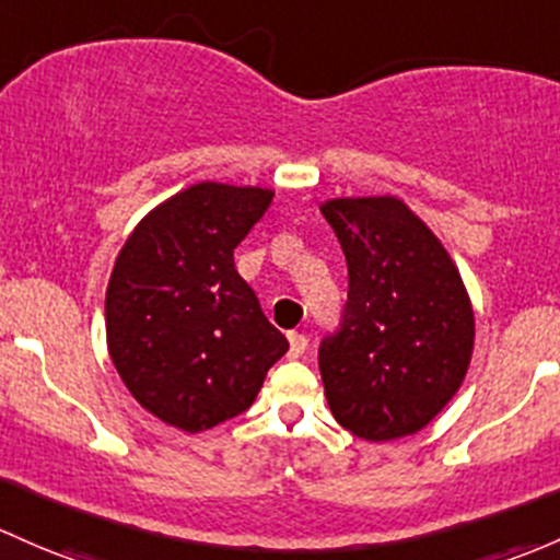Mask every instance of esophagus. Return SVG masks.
Instances as JSON below:
<instances>
[{"label": "esophagus", "mask_w": 560, "mask_h": 560, "mask_svg": "<svg viewBox=\"0 0 560 560\" xmlns=\"http://www.w3.org/2000/svg\"><path fill=\"white\" fill-rule=\"evenodd\" d=\"M287 338H290V357L292 359L303 357L305 349H308V338H305L303 332H290Z\"/></svg>", "instance_id": "obj_1"}]
</instances>
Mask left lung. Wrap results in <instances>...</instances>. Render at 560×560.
<instances>
[{"label": "left lung", "instance_id": "left-lung-1", "mask_svg": "<svg viewBox=\"0 0 560 560\" xmlns=\"http://www.w3.org/2000/svg\"><path fill=\"white\" fill-rule=\"evenodd\" d=\"M349 265L340 329L319 346L335 421L370 443L421 432L464 384L475 314L448 249L394 196L319 206Z\"/></svg>", "mask_w": 560, "mask_h": 560}]
</instances>
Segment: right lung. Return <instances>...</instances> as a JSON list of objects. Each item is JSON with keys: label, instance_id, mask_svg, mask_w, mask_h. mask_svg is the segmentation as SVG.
<instances>
[{"label": "right lung", "instance_id": "obj_1", "mask_svg": "<svg viewBox=\"0 0 560 560\" xmlns=\"http://www.w3.org/2000/svg\"><path fill=\"white\" fill-rule=\"evenodd\" d=\"M270 201L265 187L198 182L155 206L112 268V362L141 408L182 432L244 413L290 349L233 262Z\"/></svg>", "mask_w": 560, "mask_h": 560}]
</instances>
